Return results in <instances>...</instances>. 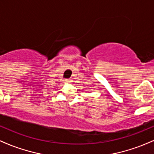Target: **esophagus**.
<instances>
[{"label":"esophagus","instance_id":"obj_1","mask_svg":"<svg viewBox=\"0 0 154 154\" xmlns=\"http://www.w3.org/2000/svg\"><path fill=\"white\" fill-rule=\"evenodd\" d=\"M72 81L71 80V79H66V82L67 83H72Z\"/></svg>","mask_w":154,"mask_h":154}]
</instances>
